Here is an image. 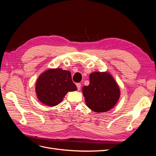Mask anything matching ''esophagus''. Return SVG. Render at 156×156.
Returning <instances> with one entry per match:
<instances>
[{
    "label": "esophagus",
    "instance_id": "esophagus-1",
    "mask_svg": "<svg viewBox=\"0 0 156 156\" xmlns=\"http://www.w3.org/2000/svg\"><path fill=\"white\" fill-rule=\"evenodd\" d=\"M76 86H77V90H80V87H81V84H80V83H77V84H76Z\"/></svg>",
    "mask_w": 156,
    "mask_h": 156
}]
</instances>
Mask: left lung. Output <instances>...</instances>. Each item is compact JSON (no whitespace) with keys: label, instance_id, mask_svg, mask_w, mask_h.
Instances as JSON below:
<instances>
[{"label":"left lung","instance_id":"1","mask_svg":"<svg viewBox=\"0 0 156 156\" xmlns=\"http://www.w3.org/2000/svg\"><path fill=\"white\" fill-rule=\"evenodd\" d=\"M87 106L95 112H105L114 107L120 97L116 81L108 72H93L90 84L83 87Z\"/></svg>","mask_w":156,"mask_h":156}]
</instances>
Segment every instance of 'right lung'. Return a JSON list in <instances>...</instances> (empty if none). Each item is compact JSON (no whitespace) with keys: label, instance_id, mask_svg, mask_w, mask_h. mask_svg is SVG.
Here are the masks:
<instances>
[{"label":"right lung","instance_id":"1","mask_svg":"<svg viewBox=\"0 0 156 156\" xmlns=\"http://www.w3.org/2000/svg\"><path fill=\"white\" fill-rule=\"evenodd\" d=\"M77 90L70 72L61 68L49 69L41 73L35 84L37 98L49 106L59 104L68 92Z\"/></svg>","mask_w":156,"mask_h":156}]
</instances>
